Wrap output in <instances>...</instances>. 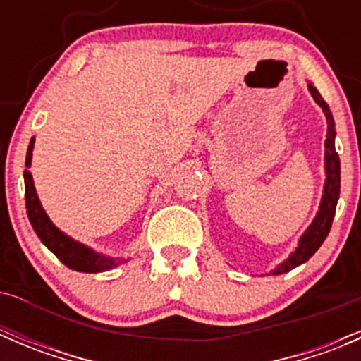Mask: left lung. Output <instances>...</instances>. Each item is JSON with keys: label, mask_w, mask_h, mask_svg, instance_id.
<instances>
[{"label": "left lung", "mask_w": 361, "mask_h": 361, "mask_svg": "<svg viewBox=\"0 0 361 361\" xmlns=\"http://www.w3.org/2000/svg\"><path fill=\"white\" fill-rule=\"evenodd\" d=\"M307 89L311 92V96L314 97L316 103L319 104L323 113L326 116V123H329V129H326V140H325V185H323V195L322 202H319L318 213H316L314 220L311 221L307 228H305L304 234L300 235L297 243V248L288 255L286 260H283L281 264L276 265L269 276H278L283 272H288L292 269L298 267L304 262H307L312 255L318 251L319 246L323 245V241L329 235L330 227H332L334 216H336V207L338 201V194H341V160L336 152V122H334L332 111H330L329 104L325 103V99L322 97V94L318 92L314 85L311 82H307Z\"/></svg>", "instance_id": "1"}]
</instances>
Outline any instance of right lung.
Segmentation results:
<instances>
[{
    "instance_id": "obj_1",
    "label": "right lung",
    "mask_w": 361,
    "mask_h": 361,
    "mask_svg": "<svg viewBox=\"0 0 361 361\" xmlns=\"http://www.w3.org/2000/svg\"><path fill=\"white\" fill-rule=\"evenodd\" d=\"M32 148H35V137H31V141H29L27 155H25V167H31ZM24 185L25 209H27L29 221H31L36 235L42 239L43 245L52 251L66 267L73 269V271L94 274V272L110 271V269L126 262V258L122 257H108V255L97 253L96 250L76 241L71 235L64 234L59 227H56L54 221L49 218V214L45 213V209H43L42 202H39L35 188V181H32V174L29 173V169L24 171Z\"/></svg>"
}]
</instances>
